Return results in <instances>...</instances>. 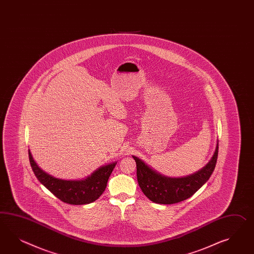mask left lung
<instances>
[{"label": "left lung", "mask_w": 254, "mask_h": 254, "mask_svg": "<svg viewBox=\"0 0 254 254\" xmlns=\"http://www.w3.org/2000/svg\"><path fill=\"white\" fill-rule=\"evenodd\" d=\"M218 139L210 161L196 173L185 177H168L136 156H132L136 163V178L140 189L150 201L157 204H172L191 197L210 178L217 163Z\"/></svg>", "instance_id": "left-lung-1"}]
</instances>
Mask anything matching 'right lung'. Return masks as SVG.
<instances>
[{"label": "right lung", "mask_w": 254, "mask_h": 254, "mask_svg": "<svg viewBox=\"0 0 254 254\" xmlns=\"http://www.w3.org/2000/svg\"><path fill=\"white\" fill-rule=\"evenodd\" d=\"M32 170L37 180L62 202L70 204L93 203L101 196L106 188L109 176L117 164L112 162L95 170L91 175L81 180H62L46 173L37 165L30 149H28Z\"/></svg>", "instance_id": "right-lung-1"}]
</instances>
